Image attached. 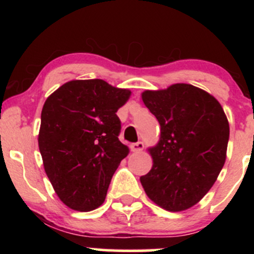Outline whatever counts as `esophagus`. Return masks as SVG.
Instances as JSON below:
<instances>
[{
  "label": "esophagus",
  "mask_w": 254,
  "mask_h": 254,
  "mask_svg": "<svg viewBox=\"0 0 254 254\" xmlns=\"http://www.w3.org/2000/svg\"><path fill=\"white\" fill-rule=\"evenodd\" d=\"M130 148H131V150L132 151H141V150H143V148H144V144L142 143V142H136V143H132L130 145Z\"/></svg>",
  "instance_id": "34e87169"
}]
</instances>
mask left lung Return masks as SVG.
<instances>
[{"instance_id": "1", "label": "left lung", "mask_w": 254, "mask_h": 254, "mask_svg": "<svg viewBox=\"0 0 254 254\" xmlns=\"http://www.w3.org/2000/svg\"><path fill=\"white\" fill-rule=\"evenodd\" d=\"M161 127L150 148L153 167L139 178L147 196L168 211L199 202L216 182L226 161L229 124L220 103L188 83L142 93Z\"/></svg>"}]
</instances>
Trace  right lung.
Returning a JSON list of instances; mask_svg holds the SVG:
<instances>
[{
    "label": "right lung",
    "mask_w": 254,
    "mask_h": 254,
    "mask_svg": "<svg viewBox=\"0 0 254 254\" xmlns=\"http://www.w3.org/2000/svg\"><path fill=\"white\" fill-rule=\"evenodd\" d=\"M100 78L72 80L46 99L38 144L46 176L70 209L99 208L129 148L119 141L116 115L130 98Z\"/></svg>",
    "instance_id": "add662e5"
}]
</instances>
